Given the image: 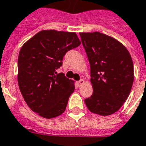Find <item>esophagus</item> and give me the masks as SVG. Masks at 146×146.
<instances>
[{
  "label": "esophagus",
  "instance_id": "34e87169",
  "mask_svg": "<svg viewBox=\"0 0 146 146\" xmlns=\"http://www.w3.org/2000/svg\"><path fill=\"white\" fill-rule=\"evenodd\" d=\"M84 83V81L83 79H81V80H80V81H78V82H77V84H78V87H81V86Z\"/></svg>",
  "mask_w": 146,
  "mask_h": 146
}]
</instances>
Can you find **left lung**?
I'll return each mask as SVG.
<instances>
[{
    "label": "left lung",
    "instance_id": "1",
    "mask_svg": "<svg viewBox=\"0 0 146 146\" xmlns=\"http://www.w3.org/2000/svg\"><path fill=\"white\" fill-rule=\"evenodd\" d=\"M80 36L90 62L93 87L85 104L94 113L111 115L123 106L132 89L131 55L123 44L101 33H81Z\"/></svg>",
    "mask_w": 146,
    "mask_h": 146
}]
</instances>
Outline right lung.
<instances>
[{"mask_svg": "<svg viewBox=\"0 0 146 146\" xmlns=\"http://www.w3.org/2000/svg\"><path fill=\"white\" fill-rule=\"evenodd\" d=\"M75 33L42 30L22 46L18 56V84L33 111L46 119L65 111L74 81L57 74L66 52L80 46Z\"/></svg>", "mask_w": 146, "mask_h": 146, "instance_id": "add662e5", "label": "right lung"}]
</instances>
